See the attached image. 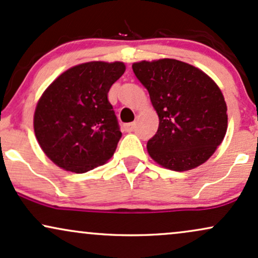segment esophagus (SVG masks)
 Masks as SVG:
<instances>
[{
	"mask_svg": "<svg viewBox=\"0 0 258 258\" xmlns=\"http://www.w3.org/2000/svg\"><path fill=\"white\" fill-rule=\"evenodd\" d=\"M135 122H130V123H123V130H125L126 132H132L133 130H135Z\"/></svg>",
	"mask_w": 258,
	"mask_h": 258,
	"instance_id": "esophagus-1",
	"label": "esophagus"
}]
</instances>
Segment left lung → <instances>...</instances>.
Instances as JSON below:
<instances>
[{"label":"left lung","instance_id":"1","mask_svg":"<svg viewBox=\"0 0 258 258\" xmlns=\"http://www.w3.org/2000/svg\"><path fill=\"white\" fill-rule=\"evenodd\" d=\"M159 115V130L148 153L164 168L184 172L215 153L227 131L221 90L203 71L174 58L132 64Z\"/></svg>","mask_w":258,"mask_h":258}]
</instances>
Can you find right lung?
<instances>
[{
    "instance_id": "1",
    "label": "right lung",
    "mask_w": 258,
    "mask_h": 258,
    "mask_svg": "<svg viewBox=\"0 0 258 258\" xmlns=\"http://www.w3.org/2000/svg\"><path fill=\"white\" fill-rule=\"evenodd\" d=\"M122 62L74 66L52 82L37 103L33 128L46 156L62 169L85 173L115 153L121 132L108 92Z\"/></svg>"
}]
</instances>
